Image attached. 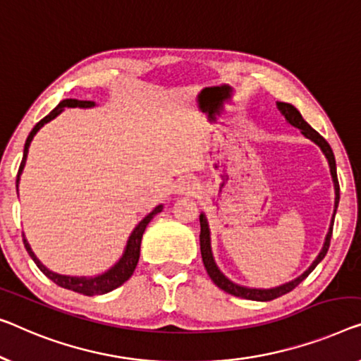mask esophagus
I'll return each mask as SVG.
<instances>
[{
	"instance_id": "34e87169",
	"label": "esophagus",
	"mask_w": 361,
	"mask_h": 361,
	"mask_svg": "<svg viewBox=\"0 0 361 361\" xmlns=\"http://www.w3.org/2000/svg\"><path fill=\"white\" fill-rule=\"evenodd\" d=\"M199 191V183L192 178H183L176 183V192L185 196H192Z\"/></svg>"
}]
</instances>
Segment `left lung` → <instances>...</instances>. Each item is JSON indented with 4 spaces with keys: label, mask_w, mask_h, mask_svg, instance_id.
Listing matches in <instances>:
<instances>
[{
    "label": "left lung",
    "mask_w": 361,
    "mask_h": 361,
    "mask_svg": "<svg viewBox=\"0 0 361 361\" xmlns=\"http://www.w3.org/2000/svg\"><path fill=\"white\" fill-rule=\"evenodd\" d=\"M276 105H277L279 111L282 113V116L285 118V121H287L288 125L298 128L300 131H301V134H303L306 139H310L311 142H314L316 146L321 149V152L324 154L327 164H329L332 183H334V195H336V197H334V214H332L329 230H327V235H326V238H324V245H322L319 255L316 256V259L311 262V266L306 269V271L301 274V276L295 277L293 281H290V282H285L282 285H277V287L257 288V287H246V285H240V283H236L233 281H230V279L225 276L222 271H220L219 266H217V262H215V259H214V255H212L211 228H209L207 215L204 214V212H201V215H199V222H201V235H199V241H201L202 262H204V267H206V271L209 274V277H211L212 282L217 285L219 288H222L224 292H227L230 295H235V297L246 298V300H255V301H269V300L279 298V297H282V295H285V293L292 292V290L297 287L300 282H303L305 279L308 277L310 274L314 271V267L318 266L322 259H324V256L327 255V250H329L331 236H332V227H334V217H336V212H337L338 199H341V190H338V181H337L336 159H334V152H332V149H331L329 144H327L326 139L322 137L318 131H314V129L311 128L308 123L303 120L301 113L297 109H295L293 105L285 104V102H277Z\"/></svg>",
    "instance_id": "1"
}]
</instances>
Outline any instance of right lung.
<instances>
[{
    "mask_svg": "<svg viewBox=\"0 0 361 361\" xmlns=\"http://www.w3.org/2000/svg\"><path fill=\"white\" fill-rule=\"evenodd\" d=\"M92 106H95V102H90V100H76V99L61 100L60 104L55 106V109H53L45 118H43V120L37 123L34 129L30 131L29 136H27V141L24 144V155H23V162H20L19 171H18V180H16V190L19 191L20 175H23V170L25 166V160H27V154H29L30 142H32V139H34L35 134L39 133V129L43 125H47L48 121H51L53 118H56L58 115H60L64 109H92ZM162 209H164V204H159L157 207H154L152 212H149L146 217H144L141 222L134 227V230L131 232V235H129V238L126 241L125 251H123L120 259H118L110 269H106L105 272L97 274V276H90V277L80 276L79 277V276H63V274L53 272L47 266L42 264V261L35 256V252L32 251L29 241H27L25 236H24V246H25L27 252H29V256L34 259L37 267H39L40 271L56 285H60V287H63V288L73 290V292L89 295V297H92V295H104V293L111 292V290L118 288L120 285L125 283L128 279L133 276L134 269H136L137 261H139V252H141V240H142L144 230H146L150 220L154 219V215L162 212Z\"/></svg>",
    "mask_w": 361,
    "mask_h": 361,
    "instance_id": "add662e5",
    "label": "right lung"
}]
</instances>
